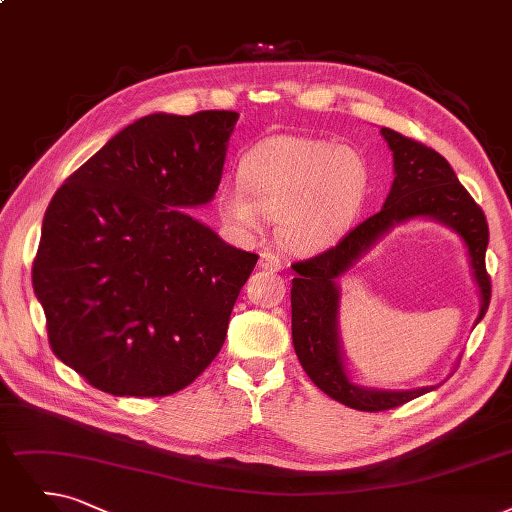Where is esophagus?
Wrapping results in <instances>:
<instances>
[{"mask_svg": "<svg viewBox=\"0 0 512 512\" xmlns=\"http://www.w3.org/2000/svg\"><path fill=\"white\" fill-rule=\"evenodd\" d=\"M258 264H260L262 269L273 271V273H277V271H281V269H283V262H281V258H279V256H275V254H271V252H262V254H260Z\"/></svg>", "mask_w": 512, "mask_h": 512, "instance_id": "obj_1", "label": "esophagus"}]
</instances>
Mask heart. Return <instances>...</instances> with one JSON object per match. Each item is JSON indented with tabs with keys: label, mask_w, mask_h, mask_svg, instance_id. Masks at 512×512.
Masks as SVG:
<instances>
[{
	"label": "heart",
	"mask_w": 512,
	"mask_h": 512,
	"mask_svg": "<svg viewBox=\"0 0 512 512\" xmlns=\"http://www.w3.org/2000/svg\"><path fill=\"white\" fill-rule=\"evenodd\" d=\"M241 185L218 191V212L231 227L258 233L279 218L281 241L294 252L330 248L359 216L370 170L351 147L306 136H273L241 159Z\"/></svg>",
	"instance_id": "1"
}]
</instances>
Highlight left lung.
Instances as JSON below:
<instances>
[{"label":"left lung","instance_id":"obj_1","mask_svg":"<svg viewBox=\"0 0 512 512\" xmlns=\"http://www.w3.org/2000/svg\"><path fill=\"white\" fill-rule=\"evenodd\" d=\"M393 151L395 180L378 214L355 227L327 252L294 262L298 273L292 279V342L302 370L325 395L361 412H382L403 405L433 386L391 391V388L363 386L346 372V357L340 344L338 279L359 262L397 224L428 218L445 224L464 243L470 273L477 283L481 309L475 325L483 319L492 296V283L485 271V250L489 241L487 220L475 199L460 185L452 166L437 151L407 138L391 128L380 130Z\"/></svg>","mask_w":512,"mask_h":512}]
</instances>
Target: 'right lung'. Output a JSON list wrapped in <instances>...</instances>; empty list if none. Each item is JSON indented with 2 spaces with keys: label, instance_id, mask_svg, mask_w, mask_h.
Listing matches in <instances>:
<instances>
[{
  "label": "right lung",
  "instance_id": "1",
  "mask_svg": "<svg viewBox=\"0 0 512 512\" xmlns=\"http://www.w3.org/2000/svg\"><path fill=\"white\" fill-rule=\"evenodd\" d=\"M237 119L140 117L52 197L33 290L54 355L100 391L172 395L222 349L258 256L185 208L214 199Z\"/></svg>",
  "mask_w": 512,
  "mask_h": 512
}]
</instances>
